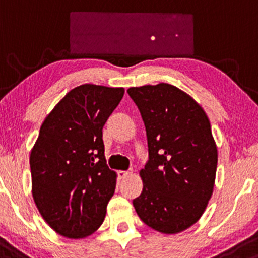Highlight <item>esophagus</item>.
<instances>
[{"label":"esophagus","instance_id":"34e87169","mask_svg":"<svg viewBox=\"0 0 258 258\" xmlns=\"http://www.w3.org/2000/svg\"><path fill=\"white\" fill-rule=\"evenodd\" d=\"M130 174H132V172H130V170H119V172H118V176H119L120 179L126 178V176H129Z\"/></svg>","mask_w":258,"mask_h":258}]
</instances>
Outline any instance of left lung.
<instances>
[{"label": "left lung", "mask_w": 258, "mask_h": 258, "mask_svg": "<svg viewBox=\"0 0 258 258\" xmlns=\"http://www.w3.org/2000/svg\"><path fill=\"white\" fill-rule=\"evenodd\" d=\"M147 135L143 192L133 200L145 224L180 233L199 221L215 186L218 153L202 107L180 89L161 83L128 89Z\"/></svg>", "instance_id": "8db88e82"}]
</instances>
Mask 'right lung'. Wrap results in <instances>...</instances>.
<instances>
[{"instance_id": "1", "label": "right lung", "mask_w": 258, "mask_h": 258, "mask_svg": "<svg viewBox=\"0 0 258 258\" xmlns=\"http://www.w3.org/2000/svg\"><path fill=\"white\" fill-rule=\"evenodd\" d=\"M123 88L84 84L45 118L30 153L33 198L59 235L82 239L103 223L117 174L107 166L102 129Z\"/></svg>"}]
</instances>
